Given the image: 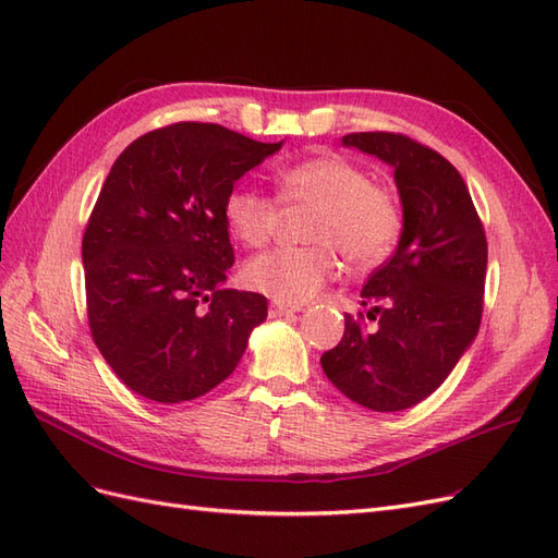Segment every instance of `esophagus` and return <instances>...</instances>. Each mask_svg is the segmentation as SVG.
Listing matches in <instances>:
<instances>
[{
  "instance_id": "obj_1",
  "label": "esophagus",
  "mask_w": 558,
  "mask_h": 558,
  "mask_svg": "<svg viewBox=\"0 0 558 558\" xmlns=\"http://www.w3.org/2000/svg\"><path fill=\"white\" fill-rule=\"evenodd\" d=\"M300 310H302L300 305H281V302H275V305L269 307V314H272V316H289V314H295Z\"/></svg>"
}]
</instances>
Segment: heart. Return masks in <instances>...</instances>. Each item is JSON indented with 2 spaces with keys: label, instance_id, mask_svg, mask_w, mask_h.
<instances>
[{
  "label": "heart",
  "instance_id": "obj_1",
  "mask_svg": "<svg viewBox=\"0 0 558 558\" xmlns=\"http://www.w3.org/2000/svg\"><path fill=\"white\" fill-rule=\"evenodd\" d=\"M277 189L283 205L316 207L305 230L314 244L279 246L244 267L251 289L281 305H302L337 277L335 247L349 263L369 267L386 258L400 238L402 211L396 195L344 156L326 154L283 167ZM223 216L234 240L258 248L279 226V205L258 189L234 185L226 195Z\"/></svg>",
  "mask_w": 558,
  "mask_h": 558
}]
</instances>
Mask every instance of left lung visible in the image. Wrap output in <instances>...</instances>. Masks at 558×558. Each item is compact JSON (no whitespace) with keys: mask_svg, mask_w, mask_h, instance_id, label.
Wrapping results in <instances>:
<instances>
[{"mask_svg":"<svg viewBox=\"0 0 558 558\" xmlns=\"http://www.w3.org/2000/svg\"><path fill=\"white\" fill-rule=\"evenodd\" d=\"M342 144L393 167L402 232L361 291L377 328L347 314L320 367L349 400L400 412L428 398L475 342L486 238L465 181L437 150L393 132H353Z\"/></svg>","mask_w":558,"mask_h":558,"instance_id":"1","label":"left lung"}]
</instances>
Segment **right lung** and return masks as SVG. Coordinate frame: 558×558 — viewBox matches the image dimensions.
Here are the masks:
<instances>
[{"mask_svg": "<svg viewBox=\"0 0 558 558\" xmlns=\"http://www.w3.org/2000/svg\"><path fill=\"white\" fill-rule=\"evenodd\" d=\"M281 144L174 123L113 162L81 256L93 340L134 393L165 404L205 396L267 318L265 295L226 289L234 251L223 202Z\"/></svg>", "mask_w": 558, "mask_h": 558, "instance_id": "right-lung-1", "label": "right lung"}]
</instances>
